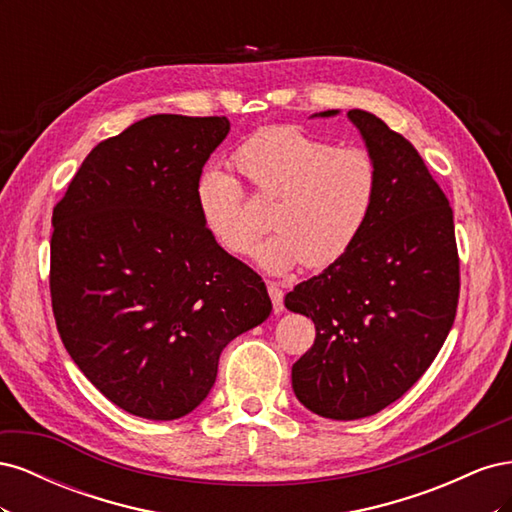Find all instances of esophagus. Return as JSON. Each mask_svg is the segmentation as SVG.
Wrapping results in <instances>:
<instances>
[{
	"label": "esophagus",
	"instance_id": "esophagus-1",
	"mask_svg": "<svg viewBox=\"0 0 512 512\" xmlns=\"http://www.w3.org/2000/svg\"><path fill=\"white\" fill-rule=\"evenodd\" d=\"M267 290H269V297H271V303H273V312L282 314L284 312V292H282L280 284L267 282Z\"/></svg>",
	"mask_w": 512,
	"mask_h": 512
}]
</instances>
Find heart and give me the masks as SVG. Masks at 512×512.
I'll list each match as a JSON object with an SVG mask.
<instances>
[{"label":"heart","mask_w":512,"mask_h":512,"mask_svg":"<svg viewBox=\"0 0 512 512\" xmlns=\"http://www.w3.org/2000/svg\"><path fill=\"white\" fill-rule=\"evenodd\" d=\"M241 177L271 198L267 224L254 260L269 273H286L299 262L327 269L342 260L374 213L378 166L367 151L320 141L294 128L265 130L235 151ZM200 222L228 254L250 250L260 226L247 218L245 192L237 177L207 166L194 188Z\"/></svg>","instance_id":"1"}]
</instances>
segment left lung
Wrapping results in <instances>:
<instances>
[{
    "instance_id": "obj_1",
    "label": "left lung",
    "mask_w": 512,
    "mask_h": 512,
    "mask_svg": "<svg viewBox=\"0 0 512 512\" xmlns=\"http://www.w3.org/2000/svg\"><path fill=\"white\" fill-rule=\"evenodd\" d=\"M348 119L378 166L374 213L342 260L284 299L316 324L314 346L292 365L294 395L333 421L371 416L404 395L436 359L459 301L448 198L404 136L361 108Z\"/></svg>"
}]
</instances>
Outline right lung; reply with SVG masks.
<instances>
[{"label":"right lung","mask_w":512,"mask_h":512,"mask_svg":"<svg viewBox=\"0 0 512 512\" xmlns=\"http://www.w3.org/2000/svg\"><path fill=\"white\" fill-rule=\"evenodd\" d=\"M226 117L151 115L91 149L53 209L51 301L72 361L115 406L175 421L222 350L271 314L265 282L200 222Z\"/></svg>","instance_id":"obj_1"}]
</instances>
